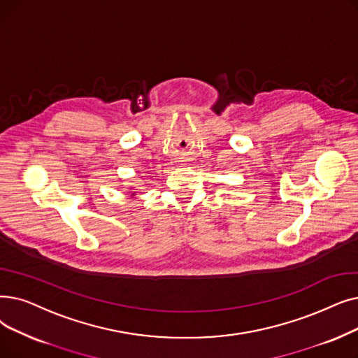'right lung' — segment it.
I'll use <instances>...</instances> for the list:
<instances>
[{
    "mask_svg": "<svg viewBox=\"0 0 358 358\" xmlns=\"http://www.w3.org/2000/svg\"><path fill=\"white\" fill-rule=\"evenodd\" d=\"M130 190H131V192H129V193H130V194H131V196H134V194H136V193H134V192H133V190H134V189H130Z\"/></svg>",
    "mask_w": 358,
    "mask_h": 358,
    "instance_id": "obj_1",
    "label": "right lung"
}]
</instances>
